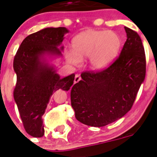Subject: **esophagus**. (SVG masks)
<instances>
[{
    "mask_svg": "<svg viewBox=\"0 0 157 157\" xmlns=\"http://www.w3.org/2000/svg\"><path fill=\"white\" fill-rule=\"evenodd\" d=\"M81 76H80V75H78V74H76V76H75V78H74V84L77 83V82H79V81H81Z\"/></svg>",
    "mask_w": 157,
    "mask_h": 157,
    "instance_id": "34e87169",
    "label": "esophagus"
}]
</instances>
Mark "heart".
I'll use <instances>...</instances> for the list:
<instances>
[{
  "label": "heart",
  "instance_id": "obj_1",
  "mask_svg": "<svg viewBox=\"0 0 157 157\" xmlns=\"http://www.w3.org/2000/svg\"><path fill=\"white\" fill-rule=\"evenodd\" d=\"M72 50H67L68 63L78 66L88 58L89 66L94 71H101L109 66L118 56L121 46L119 35L112 31L86 30L72 39Z\"/></svg>",
  "mask_w": 157,
  "mask_h": 157
}]
</instances>
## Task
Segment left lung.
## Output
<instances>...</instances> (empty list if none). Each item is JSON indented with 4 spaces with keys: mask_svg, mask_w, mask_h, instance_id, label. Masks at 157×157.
I'll use <instances>...</instances> for the list:
<instances>
[{
    "mask_svg": "<svg viewBox=\"0 0 157 157\" xmlns=\"http://www.w3.org/2000/svg\"><path fill=\"white\" fill-rule=\"evenodd\" d=\"M127 40L119 58L98 72H83L71 90L76 120L93 127L105 126L131 109L146 75L145 52L139 34L124 27Z\"/></svg>",
    "mask_w": 157,
    "mask_h": 157,
    "instance_id": "1",
    "label": "left lung"
}]
</instances>
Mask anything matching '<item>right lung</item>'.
I'll use <instances>...</instances> for the list:
<instances>
[{
    "label": "right lung",
    "mask_w": 157,
    "mask_h": 157,
    "mask_svg": "<svg viewBox=\"0 0 157 157\" xmlns=\"http://www.w3.org/2000/svg\"><path fill=\"white\" fill-rule=\"evenodd\" d=\"M66 28H46L28 36L21 43L13 59L17 82L13 90L24 129L40 138L45 134L42 116L54 92L69 90L75 75L61 78L49 59L61 57Z\"/></svg>",
    "instance_id": "obj_1"
}]
</instances>
